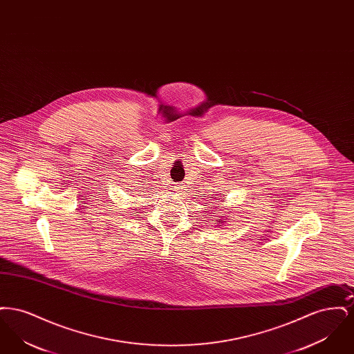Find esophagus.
Instances as JSON below:
<instances>
[{
    "mask_svg": "<svg viewBox=\"0 0 354 354\" xmlns=\"http://www.w3.org/2000/svg\"><path fill=\"white\" fill-rule=\"evenodd\" d=\"M175 188H176V189H179V191L182 192V191L185 189V185H178L176 187H175Z\"/></svg>",
    "mask_w": 354,
    "mask_h": 354,
    "instance_id": "obj_1",
    "label": "esophagus"
}]
</instances>
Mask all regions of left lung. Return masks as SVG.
Listing matches in <instances>:
<instances>
[{
	"label": "left lung",
	"instance_id": "obj_1",
	"mask_svg": "<svg viewBox=\"0 0 354 354\" xmlns=\"http://www.w3.org/2000/svg\"><path fill=\"white\" fill-rule=\"evenodd\" d=\"M218 221H219L220 224H221V223H223V220H221V221H220V219H218Z\"/></svg>",
	"mask_w": 354,
	"mask_h": 354
}]
</instances>
